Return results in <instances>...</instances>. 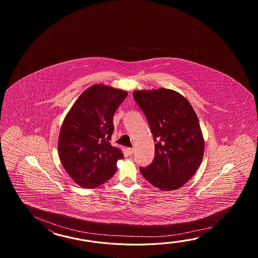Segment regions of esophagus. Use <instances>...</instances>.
I'll use <instances>...</instances> for the list:
<instances>
[{"label": "esophagus", "mask_w": 258, "mask_h": 258, "mask_svg": "<svg viewBox=\"0 0 258 258\" xmlns=\"http://www.w3.org/2000/svg\"><path fill=\"white\" fill-rule=\"evenodd\" d=\"M134 151H135V149H134V148H126V152L127 153L129 154V155H133V153H134Z\"/></svg>", "instance_id": "34e87169"}]
</instances>
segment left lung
Here are the masks:
<instances>
[{
    "instance_id": "left-lung-1",
    "label": "left lung",
    "mask_w": 258,
    "mask_h": 258,
    "mask_svg": "<svg viewBox=\"0 0 258 258\" xmlns=\"http://www.w3.org/2000/svg\"><path fill=\"white\" fill-rule=\"evenodd\" d=\"M133 96L156 143L153 162L140 171L159 190H177L192 178L203 159L205 140L198 115L190 102L172 89L135 90Z\"/></svg>"
}]
</instances>
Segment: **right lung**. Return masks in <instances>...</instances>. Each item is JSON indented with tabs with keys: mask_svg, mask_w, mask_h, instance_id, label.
<instances>
[{
	"mask_svg": "<svg viewBox=\"0 0 258 258\" xmlns=\"http://www.w3.org/2000/svg\"><path fill=\"white\" fill-rule=\"evenodd\" d=\"M125 90L97 84L85 90L66 114L60 127L58 152L74 181L92 189L110 180L123 159L110 145L113 115L127 97Z\"/></svg>",
	"mask_w": 258,
	"mask_h": 258,
	"instance_id": "add662e5",
	"label": "right lung"
}]
</instances>
